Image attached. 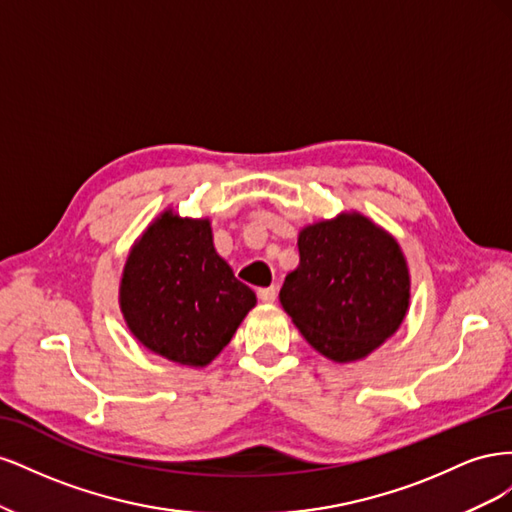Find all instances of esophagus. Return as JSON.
<instances>
[{"label":"esophagus","instance_id":"34e87169","mask_svg":"<svg viewBox=\"0 0 512 512\" xmlns=\"http://www.w3.org/2000/svg\"><path fill=\"white\" fill-rule=\"evenodd\" d=\"M258 299L262 303H273L277 299V288L275 286H267V288H258Z\"/></svg>","mask_w":512,"mask_h":512}]
</instances>
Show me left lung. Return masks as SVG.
<instances>
[{"label":"left lung","instance_id":"left-lung-1","mask_svg":"<svg viewBox=\"0 0 512 512\" xmlns=\"http://www.w3.org/2000/svg\"><path fill=\"white\" fill-rule=\"evenodd\" d=\"M299 267L280 303L301 335L337 363L359 361L389 339L410 305V273L399 243L361 213L299 232Z\"/></svg>","mask_w":512,"mask_h":512}]
</instances>
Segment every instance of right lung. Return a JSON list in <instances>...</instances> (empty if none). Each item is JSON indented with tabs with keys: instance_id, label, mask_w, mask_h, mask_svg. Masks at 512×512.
I'll list each match as a JSON object with an SVG mask.
<instances>
[{
	"instance_id": "right-lung-1",
	"label": "right lung",
	"mask_w": 512,
	"mask_h": 512,
	"mask_svg": "<svg viewBox=\"0 0 512 512\" xmlns=\"http://www.w3.org/2000/svg\"><path fill=\"white\" fill-rule=\"evenodd\" d=\"M119 305L145 348L179 365L205 367L228 346L256 294L215 252L209 220L168 209L134 243Z\"/></svg>"
}]
</instances>
